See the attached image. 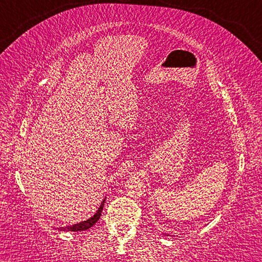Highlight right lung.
I'll list each match as a JSON object with an SVG mask.
<instances>
[{
  "label": "right lung",
  "instance_id": "right-lung-1",
  "mask_svg": "<svg viewBox=\"0 0 262 262\" xmlns=\"http://www.w3.org/2000/svg\"><path fill=\"white\" fill-rule=\"evenodd\" d=\"M105 201H106V198L104 199L103 202L100 203V207L98 208V210H97L95 212V215L91 216L90 219H88L86 221L79 222V223H76V224L68 225V227H63V228L61 227V228H59V230H61V231H74V232H77V231H85V230L90 229L91 227H94V225L100 219V215H101V211H103Z\"/></svg>",
  "mask_w": 262,
  "mask_h": 262
}]
</instances>
